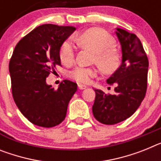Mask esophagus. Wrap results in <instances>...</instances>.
Wrapping results in <instances>:
<instances>
[{
    "label": "esophagus",
    "mask_w": 161,
    "mask_h": 161,
    "mask_svg": "<svg viewBox=\"0 0 161 161\" xmlns=\"http://www.w3.org/2000/svg\"><path fill=\"white\" fill-rule=\"evenodd\" d=\"M86 88H87L86 86H84V85H78V89H79V90H85Z\"/></svg>",
    "instance_id": "esophagus-1"
}]
</instances>
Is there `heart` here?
Returning <instances> with one entry per match:
<instances>
[{
  "mask_svg": "<svg viewBox=\"0 0 161 161\" xmlns=\"http://www.w3.org/2000/svg\"><path fill=\"white\" fill-rule=\"evenodd\" d=\"M75 41L84 48L94 51L92 62L97 64L104 74L115 73L120 66V57L115 48L116 41L112 36L101 28H90L82 32ZM59 58L65 65H71L75 60V49L69 41L62 44L59 50ZM95 67H76L70 71L69 76L80 84H87L92 78L97 75Z\"/></svg>",
  "mask_w": 161,
  "mask_h": 161,
  "instance_id": "heart-1",
  "label": "heart"
}]
</instances>
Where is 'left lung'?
I'll return each instance as SVG.
<instances>
[{
    "mask_svg": "<svg viewBox=\"0 0 161 161\" xmlns=\"http://www.w3.org/2000/svg\"><path fill=\"white\" fill-rule=\"evenodd\" d=\"M121 45L122 63L119 69L107 80L114 85L115 94H106L95 90L93 114L104 125H115L126 120L137 111L146 95L148 58L140 40L135 34L116 28Z\"/></svg>",
    "mask_w": 161,
    "mask_h": 161,
    "instance_id": "left-lung-1",
    "label": "left lung"
}]
</instances>
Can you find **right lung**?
<instances>
[{"mask_svg":"<svg viewBox=\"0 0 161 161\" xmlns=\"http://www.w3.org/2000/svg\"><path fill=\"white\" fill-rule=\"evenodd\" d=\"M75 30L70 26L43 24L18 42L9 64L14 100L27 120L51 128L64 121L67 106L77 90L76 83L64 80L58 90L46 78L61 65L62 44Z\"/></svg>","mask_w":161,"mask_h":161,"instance_id":"right-lung-1","label":"right lung"}]
</instances>
